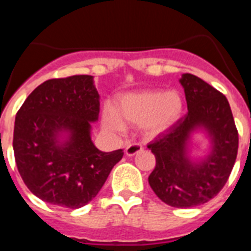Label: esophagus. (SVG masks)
<instances>
[{"label": "esophagus", "mask_w": 251, "mask_h": 251, "mask_svg": "<svg viewBox=\"0 0 251 251\" xmlns=\"http://www.w3.org/2000/svg\"><path fill=\"white\" fill-rule=\"evenodd\" d=\"M143 150V147H142V145H139V143H132V145L127 146L126 147V154L127 156H136L137 153H139L141 151Z\"/></svg>", "instance_id": "obj_1"}]
</instances>
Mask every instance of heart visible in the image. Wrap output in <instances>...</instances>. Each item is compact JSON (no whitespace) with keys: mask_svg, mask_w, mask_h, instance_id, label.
Returning <instances> with one entry per match:
<instances>
[{"mask_svg":"<svg viewBox=\"0 0 251 251\" xmlns=\"http://www.w3.org/2000/svg\"><path fill=\"white\" fill-rule=\"evenodd\" d=\"M182 98L177 92L141 90L123 95L117 103V113H105V124L110 129L123 130L122 122L143 124L150 134H158L172 127L182 114Z\"/></svg>","mask_w":251,"mask_h":251,"instance_id":"b5f03b06","label":"heart"}]
</instances>
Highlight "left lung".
Here are the masks:
<instances>
[{
	"label": "left lung",
	"mask_w": 251,
	"mask_h": 251,
	"mask_svg": "<svg viewBox=\"0 0 251 251\" xmlns=\"http://www.w3.org/2000/svg\"><path fill=\"white\" fill-rule=\"evenodd\" d=\"M179 83L188 112L147 146L156 157L148 182L163 202L186 208L206 203L223 190L238 156L239 134L223 93L192 74H183ZM196 129L205 130L212 142L210 153L200 161L188 156Z\"/></svg>",
	"instance_id": "8db88e82"
}]
</instances>
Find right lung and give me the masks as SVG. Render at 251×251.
<instances>
[{
  "label": "right lung",
  "instance_id": "right-lung-1",
  "mask_svg": "<svg viewBox=\"0 0 251 251\" xmlns=\"http://www.w3.org/2000/svg\"><path fill=\"white\" fill-rule=\"evenodd\" d=\"M99 105L92 75L46 80L24 101L15 119L13 153L35 196L79 208L100 191L124 152H101L92 142Z\"/></svg>",
  "mask_w": 251,
  "mask_h": 251
}]
</instances>
